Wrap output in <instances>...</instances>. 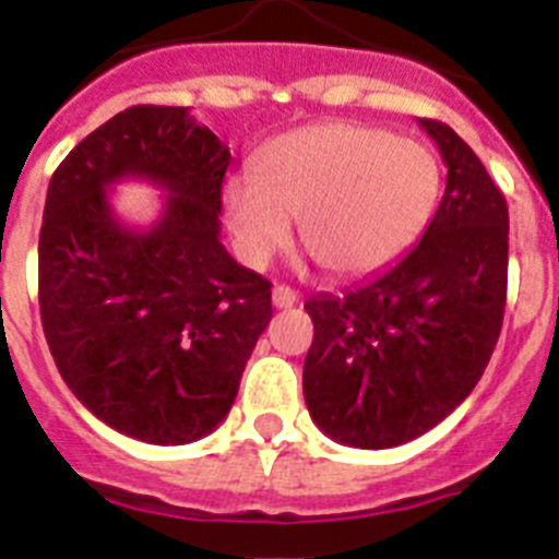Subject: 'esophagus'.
<instances>
[{
  "instance_id": "34e87169",
  "label": "esophagus",
  "mask_w": 559,
  "mask_h": 559,
  "mask_svg": "<svg viewBox=\"0 0 559 559\" xmlns=\"http://www.w3.org/2000/svg\"><path fill=\"white\" fill-rule=\"evenodd\" d=\"M297 304V295L289 286H275L273 289V306L275 309H292Z\"/></svg>"
}]
</instances>
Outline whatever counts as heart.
I'll return each mask as SVG.
<instances>
[{
  "instance_id": "b5f03b06",
  "label": "heart",
  "mask_w": 559,
  "mask_h": 559,
  "mask_svg": "<svg viewBox=\"0 0 559 559\" xmlns=\"http://www.w3.org/2000/svg\"><path fill=\"white\" fill-rule=\"evenodd\" d=\"M441 192L430 148L367 123H314L295 129L255 159V176L223 187L226 221L250 264L300 242L322 270L364 275L397 259L425 231Z\"/></svg>"
}]
</instances>
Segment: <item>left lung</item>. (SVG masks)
I'll return each instance as SVG.
<instances>
[{
    "instance_id": "8db88e82",
    "label": "left lung",
    "mask_w": 559,
    "mask_h": 559,
    "mask_svg": "<svg viewBox=\"0 0 559 559\" xmlns=\"http://www.w3.org/2000/svg\"><path fill=\"white\" fill-rule=\"evenodd\" d=\"M447 165L419 245L342 295L306 304L314 342L304 394L314 425L358 450L432 430L491 361L508 300V201L447 123L421 118Z\"/></svg>"
}]
</instances>
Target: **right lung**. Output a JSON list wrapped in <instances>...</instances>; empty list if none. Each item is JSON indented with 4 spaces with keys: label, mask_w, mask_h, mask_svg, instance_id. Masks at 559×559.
<instances>
[{
    "label": "right lung",
    "mask_w": 559,
    "mask_h": 559,
    "mask_svg": "<svg viewBox=\"0 0 559 559\" xmlns=\"http://www.w3.org/2000/svg\"><path fill=\"white\" fill-rule=\"evenodd\" d=\"M226 145L187 107L140 104L87 134L55 170L38 242L46 342L96 419L145 444H190L231 411L270 325V281L221 242ZM169 192L154 227L117 221L108 190Z\"/></svg>",
    "instance_id": "obj_1"
}]
</instances>
